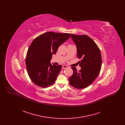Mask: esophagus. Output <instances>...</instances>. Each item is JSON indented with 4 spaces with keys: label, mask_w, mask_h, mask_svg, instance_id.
<instances>
[{
    "label": "esophagus",
    "mask_w": 125,
    "mask_h": 125,
    "mask_svg": "<svg viewBox=\"0 0 125 125\" xmlns=\"http://www.w3.org/2000/svg\"><path fill=\"white\" fill-rule=\"evenodd\" d=\"M67 67H68V66L65 65H62V69H65V68H67Z\"/></svg>",
    "instance_id": "34e87169"
}]
</instances>
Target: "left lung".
<instances>
[{
  "label": "left lung",
  "instance_id": "obj_1",
  "mask_svg": "<svg viewBox=\"0 0 125 125\" xmlns=\"http://www.w3.org/2000/svg\"><path fill=\"white\" fill-rule=\"evenodd\" d=\"M77 50V57L81 59L79 65L81 69L78 71L72 67L73 73L69 78L70 85L82 89L89 86L98 75L102 66L101 52L95 42L87 35L70 34Z\"/></svg>",
  "mask_w": 125,
  "mask_h": 125
}]
</instances>
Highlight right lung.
Returning <instances> with one entry per match:
<instances>
[{
  "label": "right lung",
  "mask_w": 125,
  "mask_h": 125,
  "mask_svg": "<svg viewBox=\"0 0 125 125\" xmlns=\"http://www.w3.org/2000/svg\"><path fill=\"white\" fill-rule=\"evenodd\" d=\"M70 37L69 33L49 32L34 39L29 48L26 58L28 73L33 83L45 88L55 82L62 65H52L50 60L60 45Z\"/></svg>",
  "instance_id": "obj_1"
}]
</instances>
